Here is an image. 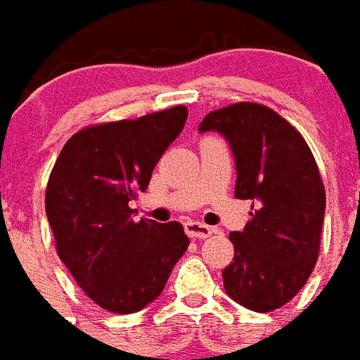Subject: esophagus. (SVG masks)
Instances as JSON below:
<instances>
[{
	"instance_id": "obj_1",
	"label": "esophagus",
	"mask_w": 360,
	"mask_h": 360,
	"mask_svg": "<svg viewBox=\"0 0 360 360\" xmlns=\"http://www.w3.org/2000/svg\"><path fill=\"white\" fill-rule=\"evenodd\" d=\"M185 233L196 240V238H207V236H212L215 231L212 227L204 225V223H198V221H187L185 223Z\"/></svg>"
}]
</instances>
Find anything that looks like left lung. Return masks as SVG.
<instances>
[{"mask_svg": "<svg viewBox=\"0 0 360 360\" xmlns=\"http://www.w3.org/2000/svg\"><path fill=\"white\" fill-rule=\"evenodd\" d=\"M198 131H217L236 166L234 196L252 200L244 231H234V259L223 286L255 313L288 303L305 286L321 248L326 194L307 143L269 106L238 103L210 112Z\"/></svg>", "mask_w": 360, "mask_h": 360, "instance_id": "1", "label": "left lung"}]
</instances>
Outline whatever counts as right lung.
<instances>
[{
    "label": "right lung",
    "instance_id": "add662e5",
    "mask_svg": "<svg viewBox=\"0 0 360 360\" xmlns=\"http://www.w3.org/2000/svg\"><path fill=\"white\" fill-rule=\"evenodd\" d=\"M187 114L179 105L82 129L53 166L45 214L57 254L79 288L110 313L129 315L153 303L187 252L181 223L133 221L129 207L183 131Z\"/></svg>",
    "mask_w": 360,
    "mask_h": 360
}]
</instances>
